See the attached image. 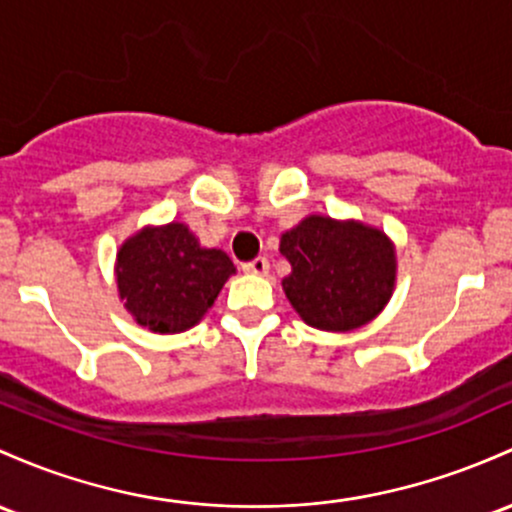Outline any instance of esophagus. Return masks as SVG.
I'll list each match as a JSON object with an SVG mask.
<instances>
[{
	"label": "esophagus",
	"instance_id": "esophagus-1",
	"mask_svg": "<svg viewBox=\"0 0 512 512\" xmlns=\"http://www.w3.org/2000/svg\"><path fill=\"white\" fill-rule=\"evenodd\" d=\"M243 272L245 274H255V277H265V274L269 272L267 257H255V260H252V262H245Z\"/></svg>",
	"mask_w": 512,
	"mask_h": 512
}]
</instances>
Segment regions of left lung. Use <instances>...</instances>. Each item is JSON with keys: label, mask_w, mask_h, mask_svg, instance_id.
<instances>
[{"label": "left lung", "mask_w": 512, "mask_h": 512, "mask_svg": "<svg viewBox=\"0 0 512 512\" xmlns=\"http://www.w3.org/2000/svg\"><path fill=\"white\" fill-rule=\"evenodd\" d=\"M291 274L282 289L306 325L350 333L374 320L396 289V245L357 218L311 213L279 238Z\"/></svg>", "instance_id": "8db88e82"}]
</instances>
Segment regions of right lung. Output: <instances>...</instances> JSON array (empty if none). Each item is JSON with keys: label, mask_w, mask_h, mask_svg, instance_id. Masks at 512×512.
Here are the masks:
<instances>
[{"label": "right lung", "mask_w": 512, "mask_h": 512, "mask_svg": "<svg viewBox=\"0 0 512 512\" xmlns=\"http://www.w3.org/2000/svg\"><path fill=\"white\" fill-rule=\"evenodd\" d=\"M114 274L123 308L140 328L174 335L209 313L235 265L218 247L201 245L187 223L172 221L128 235Z\"/></svg>", "instance_id": "1"}]
</instances>
